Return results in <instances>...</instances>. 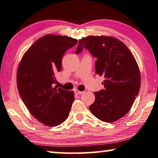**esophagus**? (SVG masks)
Wrapping results in <instances>:
<instances>
[{
  "mask_svg": "<svg viewBox=\"0 0 158 158\" xmlns=\"http://www.w3.org/2000/svg\"><path fill=\"white\" fill-rule=\"evenodd\" d=\"M74 93L76 94H82L84 93V91H79V90H75Z\"/></svg>",
  "mask_w": 158,
  "mask_h": 158,
  "instance_id": "1",
  "label": "esophagus"
}]
</instances>
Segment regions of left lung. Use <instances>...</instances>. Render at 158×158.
<instances>
[{
  "label": "left lung",
  "mask_w": 158,
  "mask_h": 158,
  "mask_svg": "<svg viewBox=\"0 0 158 158\" xmlns=\"http://www.w3.org/2000/svg\"><path fill=\"white\" fill-rule=\"evenodd\" d=\"M86 48L97 58L96 73L104 76V89L94 93L89 106L92 114L106 122L122 118L131 108L141 87V74L133 54L123 42L107 36H89L79 40L75 52Z\"/></svg>",
  "instance_id": "1"
}]
</instances>
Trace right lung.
Here are the masks:
<instances>
[{"mask_svg": "<svg viewBox=\"0 0 158 158\" xmlns=\"http://www.w3.org/2000/svg\"><path fill=\"white\" fill-rule=\"evenodd\" d=\"M66 36L46 34L25 52L17 71L19 94L30 113L48 127H56L69 116L74 91L52 86L62 69V58L67 49L77 44Z\"/></svg>", "mask_w": 158, "mask_h": 158, "instance_id": "1", "label": "right lung"}]
</instances>
